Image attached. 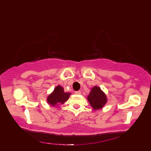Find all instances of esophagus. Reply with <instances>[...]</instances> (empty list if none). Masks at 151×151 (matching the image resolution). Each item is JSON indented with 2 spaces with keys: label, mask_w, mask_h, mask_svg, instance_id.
<instances>
[{
  "label": "esophagus",
  "mask_w": 151,
  "mask_h": 151,
  "mask_svg": "<svg viewBox=\"0 0 151 151\" xmlns=\"http://www.w3.org/2000/svg\"><path fill=\"white\" fill-rule=\"evenodd\" d=\"M81 91H75V94H81Z\"/></svg>",
  "instance_id": "obj_1"
}]
</instances>
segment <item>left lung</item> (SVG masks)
<instances>
[{"mask_svg":"<svg viewBox=\"0 0 151 151\" xmlns=\"http://www.w3.org/2000/svg\"><path fill=\"white\" fill-rule=\"evenodd\" d=\"M87 99L91 106L94 110L103 108L106 103V97L101 88L98 86H94L89 93Z\"/></svg>","mask_w":151,"mask_h":151,"instance_id":"obj_1","label":"left lung"}]
</instances>
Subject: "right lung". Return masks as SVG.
Wrapping results in <instances>:
<instances>
[{"label": "right lung", "mask_w": 151, "mask_h": 151, "mask_svg": "<svg viewBox=\"0 0 151 151\" xmlns=\"http://www.w3.org/2000/svg\"><path fill=\"white\" fill-rule=\"evenodd\" d=\"M70 94L69 93H65L63 88L58 85L55 88L53 93L48 96L47 102L53 106H58L67 101Z\"/></svg>", "instance_id": "add662e5"}]
</instances>
